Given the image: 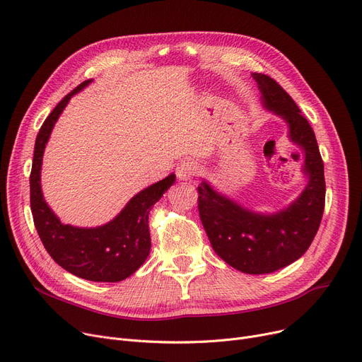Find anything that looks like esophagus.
I'll return each instance as SVG.
<instances>
[{
	"instance_id": "1",
	"label": "esophagus",
	"mask_w": 362,
	"mask_h": 362,
	"mask_svg": "<svg viewBox=\"0 0 362 362\" xmlns=\"http://www.w3.org/2000/svg\"><path fill=\"white\" fill-rule=\"evenodd\" d=\"M198 171V164L192 160H185L182 161L177 168H176V175L180 180H191Z\"/></svg>"
}]
</instances>
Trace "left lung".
Returning a JSON list of instances; mask_svg holds the SVG:
<instances>
[{"label":"left lung","mask_w":362,"mask_h":362,"mask_svg":"<svg viewBox=\"0 0 362 362\" xmlns=\"http://www.w3.org/2000/svg\"><path fill=\"white\" fill-rule=\"evenodd\" d=\"M262 105L289 126V138L305 156L308 185L288 208L259 214L227 198L205 180L198 186V210L216 254L246 274L277 272L300 258L318 230L326 201L325 164L314 130L291 95L270 76L252 73Z\"/></svg>","instance_id":"obj_1"}]
</instances>
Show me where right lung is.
Here are the masks:
<instances>
[{
  "label": "right lung",
  "instance_id": "obj_1",
  "mask_svg": "<svg viewBox=\"0 0 362 362\" xmlns=\"http://www.w3.org/2000/svg\"><path fill=\"white\" fill-rule=\"evenodd\" d=\"M92 81H85L57 104L36 136L30 171V210L33 223L47 252L69 273L90 281L116 283L135 273L149 255L151 238L148 216L167 189L175 183L171 173L133 197L122 213L100 227L63 224L48 204L41 189V165L51 130L74 93Z\"/></svg>",
  "mask_w": 362,
  "mask_h": 362
}]
</instances>
